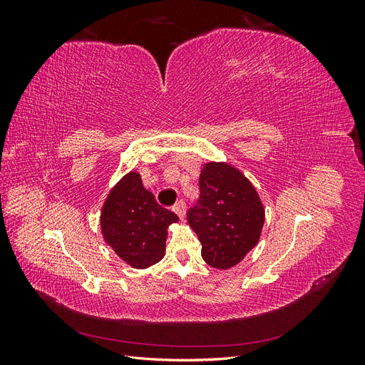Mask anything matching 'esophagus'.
I'll return each mask as SVG.
<instances>
[{"mask_svg": "<svg viewBox=\"0 0 365 365\" xmlns=\"http://www.w3.org/2000/svg\"><path fill=\"white\" fill-rule=\"evenodd\" d=\"M172 210L182 219L184 215H185V202H184V201H178V202H176V204L173 205Z\"/></svg>", "mask_w": 365, "mask_h": 365, "instance_id": "obj_1", "label": "esophagus"}]
</instances>
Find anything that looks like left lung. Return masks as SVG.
<instances>
[{
  "instance_id": "8db88e82",
  "label": "left lung",
  "mask_w": 365,
  "mask_h": 365,
  "mask_svg": "<svg viewBox=\"0 0 365 365\" xmlns=\"http://www.w3.org/2000/svg\"><path fill=\"white\" fill-rule=\"evenodd\" d=\"M187 220L210 267L228 269L256 247L264 210L252 184L225 163H208L200 176V200Z\"/></svg>"
}]
</instances>
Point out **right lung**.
<instances>
[{
	"label": "right lung",
	"mask_w": 365,
	"mask_h": 365,
	"mask_svg": "<svg viewBox=\"0 0 365 365\" xmlns=\"http://www.w3.org/2000/svg\"><path fill=\"white\" fill-rule=\"evenodd\" d=\"M178 222L170 210L143 187L137 172H129L108 195L101 225L106 244L132 268H149L163 259L168 227Z\"/></svg>",
	"instance_id": "obj_1"
}]
</instances>
